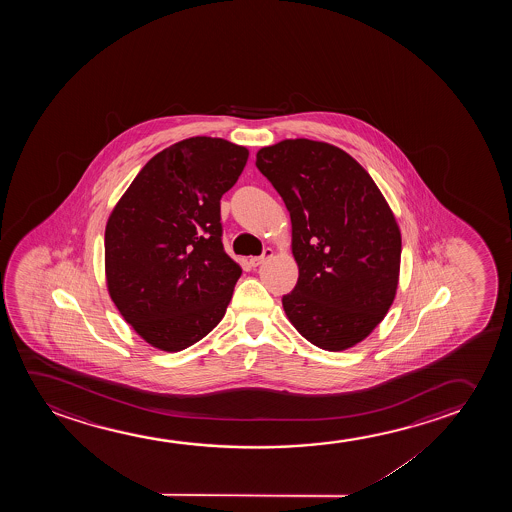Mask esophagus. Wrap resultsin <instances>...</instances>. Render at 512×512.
<instances>
[{"instance_id":"esophagus-1","label":"esophagus","mask_w":512,"mask_h":512,"mask_svg":"<svg viewBox=\"0 0 512 512\" xmlns=\"http://www.w3.org/2000/svg\"><path fill=\"white\" fill-rule=\"evenodd\" d=\"M271 257H273V250H271V248H266L259 257H252V259H250V264H252L253 267L260 266V264H264V262L271 259Z\"/></svg>"}]
</instances>
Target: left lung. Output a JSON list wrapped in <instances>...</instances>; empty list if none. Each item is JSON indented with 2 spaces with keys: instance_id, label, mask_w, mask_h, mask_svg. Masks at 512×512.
Masks as SVG:
<instances>
[{
  "instance_id": "8db88e82",
  "label": "left lung",
  "mask_w": 512,
  "mask_h": 512,
  "mask_svg": "<svg viewBox=\"0 0 512 512\" xmlns=\"http://www.w3.org/2000/svg\"><path fill=\"white\" fill-rule=\"evenodd\" d=\"M255 166L292 220L299 280L281 299L288 320L322 350L355 346L385 318L399 283L390 206L369 173L329 143L280 141L260 148Z\"/></svg>"
}]
</instances>
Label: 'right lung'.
I'll list each match as a JSON object with an SVG mask.
<instances>
[{"instance_id": "1", "label": "right lung", "mask_w": 512, "mask_h": 512, "mask_svg": "<svg viewBox=\"0 0 512 512\" xmlns=\"http://www.w3.org/2000/svg\"><path fill=\"white\" fill-rule=\"evenodd\" d=\"M248 150L196 136L152 157L105 231L108 292L147 343L180 351L224 318L241 267L225 253L220 199Z\"/></svg>"}]
</instances>
